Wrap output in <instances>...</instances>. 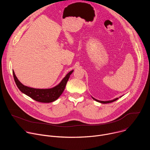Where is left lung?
Listing matches in <instances>:
<instances>
[{
    "label": "left lung",
    "instance_id": "1",
    "mask_svg": "<svg viewBox=\"0 0 150 150\" xmlns=\"http://www.w3.org/2000/svg\"><path fill=\"white\" fill-rule=\"evenodd\" d=\"M94 100H96V101H98V102H99V103H103V104H106V103H112V102H113V101H116V100H117L119 98H115V99H114V100H110V101H100V100H97V99H96V98H93V97H92Z\"/></svg>",
    "mask_w": 150,
    "mask_h": 150
}]
</instances>
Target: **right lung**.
Segmentation results:
<instances>
[{
	"instance_id": "right-lung-1",
	"label": "right lung",
	"mask_w": 150,
	"mask_h": 150,
	"mask_svg": "<svg viewBox=\"0 0 150 150\" xmlns=\"http://www.w3.org/2000/svg\"><path fill=\"white\" fill-rule=\"evenodd\" d=\"M73 71H70L62 80L59 84L49 89H37L25 86L18 79L13 71V75L16 86L21 92L37 101L41 103H51L56 100L62 94L65 90L69 76Z\"/></svg>"
}]
</instances>
